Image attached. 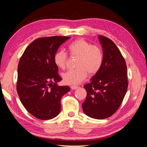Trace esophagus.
I'll return each mask as SVG.
<instances>
[{
    "instance_id": "esophagus-1",
    "label": "esophagus",
    "mask_w": 147,
    "mask_h": 147,
    "mask_svg": "<svg viewBox=\"0 0 147 147\" xmlns=\"http://www.w3.org/2000/svg\"><path fill=\"white\" fill-rule=\"evenodd\" d=\"M78 88V87L77 85H71V88L72 89V90H75V89Z\"/></svg>"
}]
</instances>
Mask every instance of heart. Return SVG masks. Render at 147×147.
<instances>
[{"instance_id":"heart-1","label":"heart","mask_w":147,"mask_h":147,"mask_svg":"<svg viewBox=\"0 0 147 147\" xmlns=\"http://www.w3.org/2000/svg\"><path fill=\"white\" fill-rule=\"evenodd\" d=\"M71 57H77L76 68L62 74L64 82L68 85H76L82 82L88 74L95 75L100 71L104 61V53L99 45H92L83 39H78L68 46ZM68 60L67 53L62 50L55 53L53 61L59 68L64 69Z\"/></svg>"}]
</instances>
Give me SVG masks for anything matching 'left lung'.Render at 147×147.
Segmentation results:
<instances>
[{"mask_svg": "<svg viewBox=\"0 0 147 147\" xmlns=\"http://www.w3.org/2000/svg\"><path fill=\"white\" fill-rule=\"evenodd\" d=\"M104 61L100 71L84 85L87 97L82 104L88 117L104 119L115 113L124 98L128 87L127 65L119 49L113 41L100 35Z\"/></svg>", "mask_w": 147, "mask_h": 147, "instance_id": "obj_1", "label": "left lung"}]
</instances>
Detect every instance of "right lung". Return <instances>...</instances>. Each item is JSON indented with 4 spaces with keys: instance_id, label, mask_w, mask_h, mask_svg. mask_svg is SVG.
Segmentation results:
<instances>
[{
    "instance_id": "right-lung-1",
    "label": "right lung",
    "mask_w": 147,
    "mask_h": 147,
    "mask_svg": "<svg viewBox=\"0 0 147 147\" xmlns=\"http://www.w3.org/2000/svg\"><path fill=\"white\" fill-rule=\"evenodd\" d=\"M70 37H39L25 49L18 66L16 90L20 101L29 113L40 120L55 117L61 110L62 97L70 90L57 86L62 78L53 57Z\"/></svg>"
}]
</instances>
